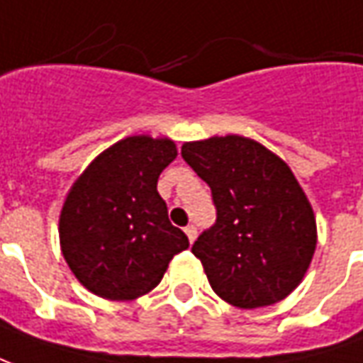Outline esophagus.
Here are the masks:
<instances>
[{"label":"esophagus","instance_id":"esophagus-1","mask_svg":"<svg viewBox=\"0 0 363 363\" xmlns=\"http://www.w3.org/2000/svg\"><path fill=\"white\" fill-rule=\"evenodd\" d=\"M184 231H186L187 239H189V243H194V241H196V237H197V227H196V225H187Z\"/></svg>","mask_w":363,"mask_h":363}]
</instances>
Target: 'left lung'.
<instances>
[{"label": "left lung", "instance_id": "obj_1", "mask_svg": "<svg viewBox=\"0 0 363 363\" xmlns=\"http://www.w3.org/2000/svg\"><path fill=\"white\" fill-rule=\"evenodd\" d=\"M182 156L211 187L217 209L191 247L215 294L247 311L286 298L316 249L314 211L291 167L237 134L186 142Z\"/></svg>", "mask_w": 363, "mask_h": 363}]
</instances>
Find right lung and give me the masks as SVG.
Here are the masks:
<instances>
[{"instance_id": "add662e5", "label": "right lung", "mask_w": 363, "mask_h": 363, "mask_svg": "<svg viewBox=\"0 0 363 363\" xmlns=\"http://www.w3.org/2000/svg\"><path fill=\"white\" fill-rule=\"evenodd\" d=\"M176 156L169 138L128 136L94 157L69 189L61 251L92 294L134 301L156 289L174 255L189 247L157 194V177Z\"/></svg>"}]
</instances>
